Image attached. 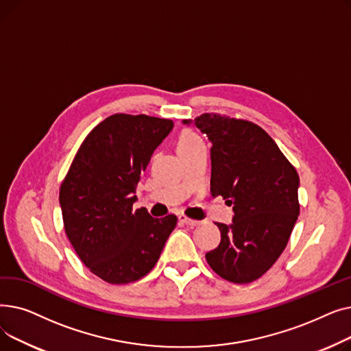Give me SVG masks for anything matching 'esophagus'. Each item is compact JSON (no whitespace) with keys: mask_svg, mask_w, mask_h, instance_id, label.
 Instances as JSON below:
<instances>
[{"mask_svg":"<svg viewBox=\"0 0 351 351\" xmlns=\"http://www.w3.org/2000/svg\"><path fill=\"white\" fill-rule=\"evenodd\" d=\"M179 220L182 223H185V225H188V226H197L200 222L199 220H195V219H191V217H188L186 215H183V213H180L179 215Z\"/></svg>","mask_w":351,"mask_h":351,"instance_id":"obj_1","label":"esophagus"}]
</instances>
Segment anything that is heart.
<instances>
[{
  "label": "heart",
  "instance_id": "obj_1",
  "mask_svg": "<svg viewBox=\"0 0 351 351\" xmlns=\"http://www.w3.org/2000/svg\"><path fill=\"white\" fill-rule=\"evenodd\" d=\"M202 142L204 141H202L199 134L192 131V129H185V131L180 132V135L178 138V152L191 149V147H193Z\"/></svg>",
  "mask_w": 351,
  "mask_h": 351
}]
</instances>
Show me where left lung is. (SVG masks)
Returning <instances> with one entry per match:
<instances>
[{
    "label": "left lung",
    "mask_w": 351,
    "mask_h": 351,
    "mask_svg": "<svg viewBox=\"0 0 351 351\" xmlns=\"http://www.w3.org/2000/svg\"><path fill=\"white\" fill-rule=\"evenodd\" d=\"M193 123L213 143L210 193L234 212L230 226L216 223L220 243L206 261L225 280L252 283L287 246L300 213L299 173L259 125L213 112Z\"/></svg>",
    "instance_id": "left-lung-1"
}]
</instances>
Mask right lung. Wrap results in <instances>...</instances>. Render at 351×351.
<instances>
[{"mask_svg": "<svg viewBox=\"0 0 351 351\" xmlns=\"http://www.w3.org/2000/svg\"><path fill=\"white\" fill-rule=\"evenodd\" d=\"M171 119L114 114L86 135L60 188L66 237L82 263L104 282L128 285L156 262L178 223L132 209L141 173L171 132Z\"/></svg>", "mask_w": 351, "mask_h": 351, "instance_id": "add662e5", "label": "right lung"}]
</instances>
